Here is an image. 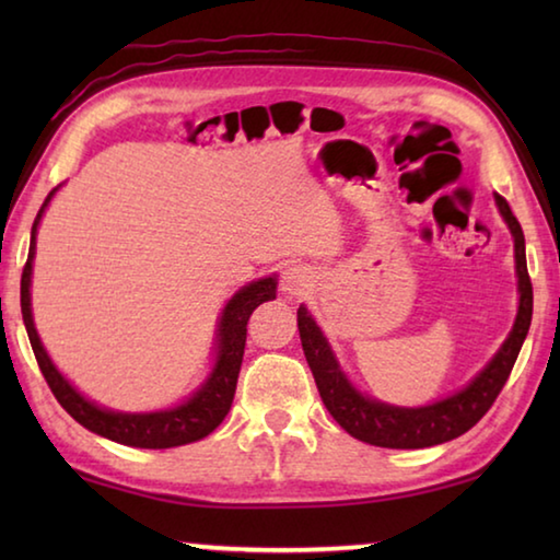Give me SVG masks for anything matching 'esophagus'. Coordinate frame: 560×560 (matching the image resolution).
I'll return each instance as SVG.
<instances>
[{
  "instance_id": "obj_1",
  "label": "esophagus",
  "mask_w": 560,
  "mask_h": 560,
  "mask_svg": "<svg viewBox=\"0 0 560 560\" xmlns=\"http://www.w3.org/2000/svg\"><path fill=\"white\" fill-rule=\"evenodd\" d=\"M311 287H314V277H311V271L306 267H289L283 271L281 277V289L289 293V296H303Z\"/></svg>"
}]
</instances>
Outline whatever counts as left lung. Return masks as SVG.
Listing matches in <instances>:
<instances>
[{
  "instance_id": "8db88e82",
  "label": "left lung",
  "mask_w": 560,
  "mask_h": 560,
  "mask_svg": "<svg viewBox=\"0 0 560 560\" xmlns=\"http://www.w3.org/2000/svg\"><path fill=\"white\" fill-rule=\"evenodd\" d=\"M497 205L501 214H504L511 234H514L516 273L521 291L518 316L514 330H511L506 343L501 346L494 360L462 393L447 397V400L417 407V410H407V407H390L375 402L371 397H363L346 381V375L338 371L336 358L330 353L326 338L320 336L316 320L308 316L306 308H299L301 346L318 385L320 400H324L328 412L334 415V420L350 438L387 450L432 447V444L450 442L471 430L489 412V407L494 405L501 387L509 381L511 368H514L518 358V350L524 346V338L530 326V314H534V287H530V277L526 269L524 232H521V224L504 197L497 195Z\"/></svg>"
}]
</instances>
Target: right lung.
I'll return each instance as SVG.
<instances>
[{"label":"right lung","instance_id":"obj_1","mask_svg":"<svg viewBox=\"0 0 560 560\" xmlns=\"http://www.w3.org/2000/svg\"><path fill=\"white\" fill-rule=\"evenodd\" d=\"M46 197L44 207L49 205L51 195ZM44 207L36 214L32 226V244H30V259L24 264L22 271V316L26 334L32 340V350L36 355V363L42 368L44 381L49 383L51 393L61 407L69 412L75 422L83 428L108 438L113 442L128 444V447H143V450H167L179 447V444L197 442L220 428V422L226 417L234 400L236 377H240L242 358H244V343H246V320H249L252 311L264 301L277 299V281L273 279H259L244 287L236 296L226 303L222 320H220V360L210 381L202 385L192 400L175 407V410L165 412H150V415H122L101 410L86 397H81L73 387L63 381V375L56 371L54 363L46 355L39 336H36L34 320H32V303H30V283H32V261H34V246H36V226L44 214Z\"/></svg>","mask_w":560,"mask_h":560}]
</instances>
